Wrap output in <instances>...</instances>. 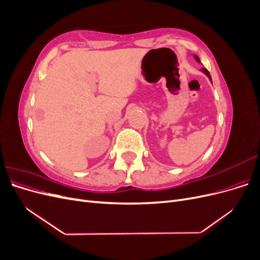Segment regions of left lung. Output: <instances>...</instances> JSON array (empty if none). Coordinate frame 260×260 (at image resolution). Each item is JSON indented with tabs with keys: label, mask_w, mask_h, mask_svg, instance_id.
Here are the masks:
<instances>
[{
	"label": "left lung",
	"mask_w": 260,
	"mask_h": 260,
	"mask_svg": "<svg viewBox=\"0 0 260 260\" xmlns=\"http://www.w3.org/2000/svg\"><path fill=\"white\" fill-rule=\"evenodd\" d=\"M194 57H195V59H196V60H198V61L200 62V58H199L198 56H196V55H195V56H194ZM202 72H203L204 74H205V75H206V76H207V77L209 78V79L211 80V77H210V75H209V72H208V70H207L206 68H202Z\"/></svg>",
	"instance_id": "8db88e82"
}]
</instances>
